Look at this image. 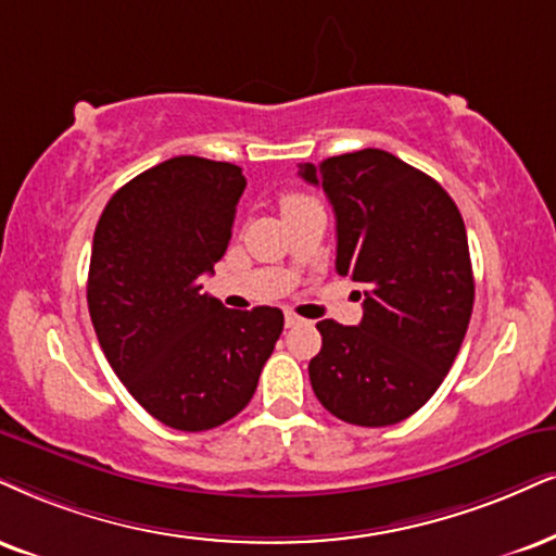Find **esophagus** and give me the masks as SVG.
<instances>
[{"label":"esophagus","mask_w":556,"mask_h":556,"mask_svg":"<svg viewBox=\"0 0 556 556\" xmlns=\"http://www.w3.org/2000/svg\"><path fill=\"white\" fill-rule=\"evenodd\" d=\"M301 325H306V319H301L299 314L293 312H286V327H301Z\"/></svg>","instance_id":"esophagus-1"}]
</instances>
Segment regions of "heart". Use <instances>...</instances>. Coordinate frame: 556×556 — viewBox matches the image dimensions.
Instances as JSON below:
<instances>
[{"mask_svg": "<svg viewBox=\"0 0 556 556\" xmlns=\"http://www.w3.org/2000/svg\"><path fill=\"white\" fill-rule=\"evenodd\" d=\"M309 203H317V201H312L309 195H301V193H289L283 195V201H280V205H283V214H289V211H296L301 205H309Z\"/></svg>", "mask_w": 556, "mask_h": 556, "instance_id": "1", "label": "heart"}]
</instances>
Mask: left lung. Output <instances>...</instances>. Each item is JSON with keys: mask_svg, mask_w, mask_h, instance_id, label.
I'll return each instance as SVG.
<instances>
[{"mask_svg": "<svg viewBox=\"0 0 556 556\" xmlns=\"http://www.w3.org/2000/svg\"><path fill=\"white\" fill-rule=\"evenodd\" d=\"M299 175L338 222V267L363 286L358 327L321 319L312 389L340 420L383 428L415 415L454 366L475 306L469 242L456 203L383 149L330 156Z\"/></svg>", "mask_w": 556, "mask_h": 556, "instance_id": "left-lung-1", "label": "left lung"}]
</instances>
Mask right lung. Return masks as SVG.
I'll return each instance as SVG.
<instances>
[{
	"label": "right lung",
	"mask_w": 556,
	"mask_h": 556,
	"mask_svg": "<svg viewBox=\"0 0 556 556\" xmlns=\"http://www.w3.org/2000/svg\"><path fill=\"white\" fill-rule=\"evenodd\" d=\"M237 164L173 156L108 201L92 239L87 306L136 402L185 433L242 413L283 332V312L226 309L203 293L244 193Z\"/></svg>",
	"instance_id": "right-lung-1"
}]
</instances>
